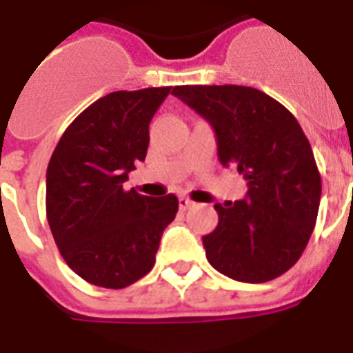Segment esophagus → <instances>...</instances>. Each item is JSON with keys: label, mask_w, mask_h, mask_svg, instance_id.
I'll use <instances>...</instances> for the list:
<instances>
[{"label": "esophagus", "mask_w": 353, "mask_h": 353, "mask_svg": "<svg viewBox=\"0 0 353 353\" xmlns=\"http://www.w3.org/2000/svg\"><path fill=\"white\" fill-rule=\"evenodd\" d=\"M192 203H194V201L188 200L187 196H181V198H179V209H183V211H185V209H188V207L192 205Z\"/></svg>", "instance_id": "1"}]
</instances>
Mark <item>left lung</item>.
Masks as SVG:
<instances>
[{
	"instance_id": "1",
	"label": "left lung",
	"mask_w": 353,
	"mask_h": 353,
	"mask_svg": "<svg viewBox=\"0 0 353 353\" xmlns=\"http://www.w3.org/2000/svg\"><path fill=\"white\" fill-rule=\"evenodd\" d=\"M172 94L211 123L219 159L246 179L244 200L216 203L207 261L244 283H265L300 259L314 230L322 183L307 137L283 105L252 87L183 85Z\"/></svg>"
}]
</instances>
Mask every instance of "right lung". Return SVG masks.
<instances>
[{"label": "right lung", "mask_w": 353, "mask_h": 353, "mask_svg": "<svg viewBox=\"0 0 353 353\" xmlns=\"http://www.w3.org/2000/svg\"><path fill=\"white\" fill-rule=\"evenodd\" d=\"M172 87L118 90L81 112L61 137L46 174V214L66 265L85 281L123 289L155 265L161 235L176 219L174 194L123 190L146 159L150 122Z\"/></svg>", "instance_id": "1"}]
</instances>
